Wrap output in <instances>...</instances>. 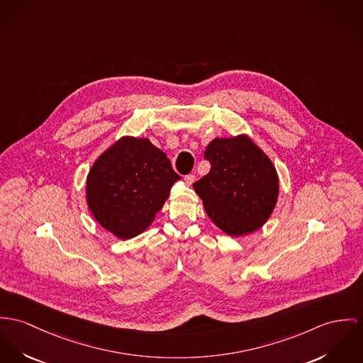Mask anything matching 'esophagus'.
<instances>
[{
	"instance_id": "1",
	"label": "esophagus",
	"mask_w": 363,
	"mask_h": 363,
	"mask_svg": "<svg viewBox=\"0 0 363 363\" xmlns=\"http://www.w3.org/2000/svg\"><path fill=\"white\" fill-rule=\"evenodd\" d=\"M185 184L186 185H192L194 182H195L196 177L194 175V174H188V175H185Z\"/></svg>"
}]
</instances>
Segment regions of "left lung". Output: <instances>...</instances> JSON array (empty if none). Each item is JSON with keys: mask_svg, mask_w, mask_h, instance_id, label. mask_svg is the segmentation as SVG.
I'll return each instance as SVG.
<instances>
[{"mask_svg": "<svg viewBox=\"0 0 363 363\" xmlns=\"http://www.w3.org/2000/svg\"><path fill=\"white\" fill-rule=\"evenodd\" d=\"M204 159L211 168L194 188L211 221L230 236L259 229L279 195V178L271 159L247 135L211 140Z\"/></svg>", "mask_w": 363, "mask_h": 363, "instance_id": "left-lung-1", "label": "left lung"}]
</instances>
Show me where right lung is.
I'll list each match as a JSON object with an SVG mask.
<instances>
[{
  "mask_svg": "<svg viewBox=\"0 0 363 363\" xmlns=\"http://www.w3.org/2000/svg\"><path fill=\"white\" fill-rule=\"evenodd\" d=\"M179 178L167 155L147 138L123 137L89 169L86 204L106 230L131 239L155 220Z\"/></svg>",
  "mask_w": 363,
  "mask_h": 363,
  "instance_id": "obj_1",
  "label": "right lung"
}]
</instances>
